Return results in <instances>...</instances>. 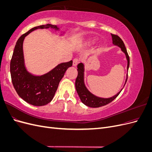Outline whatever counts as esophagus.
Segmentation results:
<instances>
[{
	"label": "esophagus",
	"mask_w": 152,
	"mask_h": 152,
	"mask_svg": "<svg viewBox=\"0 0 152 152\" xmlns=\"http://www.w3.org/2000/svg\"><path fill=\"white\" fill-rule=\"evenodd\" d=\"M78 63H79V59H78L77 58L73 59V66H76L77 65Z\"/></svg>",
	"instance_id": "esophagus-1"
}]
</instances>
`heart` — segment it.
Listing matches in <instances>:
<instances>
[{
	"mask_svg": "<svg viewBox=\"0 0 152 152\" xmlns=\"http://www.w3.org/2000/svg\"><path fill=\"white\" fill-rule=\"evenodd\" d=\"M96 42H97V39H96V38H89L87 40H86L84 42L85 44L88 45H94Z\"/></svg>",
	"mask_w": 152,
	"mask_h": 152,
	"instance_id": "obj_1",
	"label": "heart"
}]
</instances>
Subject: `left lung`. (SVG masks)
Instances as JSON below:
<instances>
[{"instance_id": "obj_1", "label": "left lung", "mask_w": 152, "mask_h": 152, "mask_svg": "<svg viewBox=\"0 0 152 152\" xmlns=\"http://www.w3.org/2000/svg\"><path fill=\"white\" fill-rule=\"evenodd\" d=\"M112 37V41L113 44L114 45H117V46L119 47L121 49L122 51L125 54L126 58L127 61V70L128 72L129 67V57L127 52V49L125 47L123 41L122 39L119 37L118 35L111 34ZM77 71H78V75L75 80V88L76 91L77 92V94L79 95V98L81 100V102L83 103L85 105L91 108H98L102 106L106 105L110 102H112L113 99H115L118 95L120 94L122 89H121V91L117 93L115 95L113 96L112 97L104 98L98 97V96L93 94L91 93V92L87 89L86 87L85 83H84V64L80 63L77 65ZM127 80V73L126 75V79L125 84L124 85L125 86L126 82Z\"/></svg>"}]
</instances>
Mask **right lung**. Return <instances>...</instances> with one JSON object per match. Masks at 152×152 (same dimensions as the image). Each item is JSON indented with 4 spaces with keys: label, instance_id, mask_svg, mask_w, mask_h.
I'll use <instances>...</instances> for the list:
<instances>
[{
    "label": "right lung",
    "instance_id": "obj_1",
    "mask_svg": "<svg viewBox=\"0 0 152 152\" xmlns=\"http://www.w3.org/2000/svg\"><path fill=\"white\" fill-rule=\"evenodd\" d=\"M44 28L59 31L56 25L50 24L32 28L17 40L10 63L12 82L16 93L26 102L38 107L45 105L51 102L59 82L67 69L72 66L73 63L71 60L66 63H59L51 70L41 75L32 74L28 71L25 66L23 49L24 39L31 31Z\"/></svg>",
    "mask_w": 152,
    "mask_h": 152
}]
</instances>
